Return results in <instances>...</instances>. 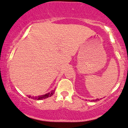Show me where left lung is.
Listing matches in <instances>:
<instances>
[{
  "label": "left lung",
  "instance_id": "1",
  "mask_svg": "<svg viewBox=\"0 0 128 128\" xmlns=\"http://www.w3.org/2000/svg\"><path fill=\"white\" fill-rule=\"evenodd\" d=\"M98 99H96V100H98Z\"/></svg>",
  "mask_w": 128,
  "mask_h": 128
}]
</instances>
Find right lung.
Wrapping results in <instances>:
<instances>
[{
	"label": "right lung",
	"mask_w": 128,
	"mask_h": 128,
	"mask_svg": "<svg viewBox=\"0 0 128 128\" xmlns=\"http://www.w3.org/2000/svg\"><path fill=\"white\" fill-rule=\"evenodd\" d=\"M54 92H55V90L52 91L50 92H49V93H48V94H44V95H42V96H32V97L29 96L28 97L29 98H32V99H35V100H42V99H46V98H49V97H50L52 95L54 94Z\"/></svg>",
	"instance_id": "right-lung-1"
}]
</instances>
